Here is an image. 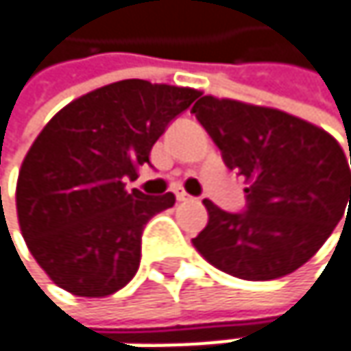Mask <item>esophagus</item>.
Segmentation results:
<instances>
[{"instance_id":"obj_1","label":"esophagus","mask_w":351,"mask_h":351,"mask_svg":"<svg viewBox=\"0 0 351 351\" xmlns=\"http://www.w3.org/2000/svg\"><path fill=\"white\" fill-rule=\"evenodd\" d=\"M175 195H176V201H189V199H191L184 191H176Z\"/></svg>"}]
</instances>
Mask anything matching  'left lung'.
<instances>
[{
  "label": "left lung",
  "mask_w": 351,
  "mask_h": 351,
  "mask_svg": "<svg viewBox=\"0 0 351 351\" xmlns=\"http://www.w3.org/2000/svg\"><path fill=\"white\" fill-rule=\"evenodd\" d=\"M193 113L228 169L247 184L245 213L203 201L209 221L193 238L197 252L244 280H272L301 268L351 205V169L339 142L287 111L228 97L203 95Z\"/></svg>",
  "instance_id": "8db88e82"
}]
</instances>
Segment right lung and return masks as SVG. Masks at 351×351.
<instances>
[{
	"instance_id": "1",
	"label": "right lung",
	"mask_w": 351,
	"mask_h": 351,
	"mask_svg": "<svg viewBox=\"0 0 351 351\" xmlns=\"http://www.w3.org/2000/svg\"><path fill=\"white\" fill-rule=\"evenodd\" d=\"M201 91L142 79L117 81L64 106L38 134L16 184L22 236L54 285L101 299L140 266L142 232L175 195L125 191L154 142Z\"/></svg>"
}]
</instances>
